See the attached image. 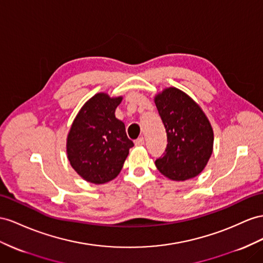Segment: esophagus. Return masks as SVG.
<instances>
[{"label":"esophagus","instance_id":"esophagus-1","mask_svg":"<svg viewBox=\"0 0 263 263\" xmlns=\"http://www.w3.org/2000/svg\"><path fill=\"white\" fill-rule=\"evenodd\" d=\"M134 143H136V145H138V146L143 145L144 144V139L141 137V138H139V139H137L136 141H134Z\"/></svg>","mask_w":263,"mask_h":263}]
</instances>
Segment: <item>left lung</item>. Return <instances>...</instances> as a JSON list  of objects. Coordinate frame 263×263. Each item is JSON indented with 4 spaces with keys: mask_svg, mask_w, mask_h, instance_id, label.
Instances as JSON below:
<instances>
[{
    "mask_svg": "<svg viewBox=\"0 0 263 263\" xmlns=\"http://www.w3.org/2000/svg\"><path fill=\"white\" fill-rule=\"evenodd\" d=\"M164 124L167 144L156 160L158 170L174 181L199 176L213 150V130L201 107L177 87H167L154 98Z\"/></svg>",
    "mask_w": 263,
    "mask_h": 263,
    "instance_id": "8db88e82",
    "label": "left lung"
}]
</instances>
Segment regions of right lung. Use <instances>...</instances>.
<instances>
[{
  "instance_id": "1",
  "label": "right lung",
  "mask_w": 263,
  "mask_h": 263,
  "mask_svg": "<svg viewBox=\"0 0 263 263\" xmlns=\"http://www.w3.org/2000/svg\"><path fill=\"white\" fill-rule=\"evenodd\" d=\"M122 97L98 93L81 107L66 139L70 164L87 182L102 184L118 177L134 144L116 118Z\"/></svg>"
}]
</instances>
